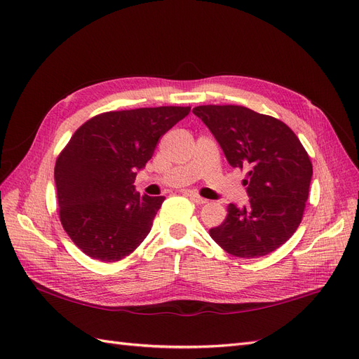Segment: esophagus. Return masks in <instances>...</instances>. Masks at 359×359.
I'll list each match as a JSON object with an SVG mask.
<instances>
[{
    "mask_svg": "<svg viewBox=\"0 0 359 359\" xmlns=\"http://www.w3.org/2000/svg\"><path fill=\"white\" fill-rule=\"evenodd\" d=\"M187 196H189V199H190L191 202H194V203H196V205H203V203L208 202V201H206V199L201 198L199 194H196V193H189Z\"/></svg>",
    "mask_w": 359,
    "mask_h": 359,
    "instance_id": "34e87169",
    "label": "esophagus"
}]
</instances>
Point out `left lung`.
Returning a JSON list of instances; mask_svg holds the SVG:
<instances>
[{"mask_svg": "<svg viewBox=\"0 0 359 359\" xmlns=\"http://www.w3.org/2000/svg\"><path fill=\"white\" fill-rule=\"evenodd\" d=\"M193 114L222 147L232 168L248 169V203H229L212 240L236 257L269 255L295 233L309 198L313 166L307 151L280 119L235 104L198 106Z\"/></svg>", "mask_w": 359, "mask_h": 359, "instance_id": "8db88e82", "label": "left lung"}]
</instances>
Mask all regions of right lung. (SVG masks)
Returning a JSON list of instances; mask_svg holds the SVG:
<instances>
[{
	"label": "right lung",
	"instance_id": "1",
	"mask_svg": "<svg viewBox=\"0 0 359 359\" xmlns=\"http://www.w3.org/2000/svg\"><path fill=\"white\" fill-rule=\"evenodd\" d=\"M189 112V106L104 112L76 130L57 158L55 184L61 224L86 256L116 262L145 240L165 196L140 194L135 178L158 139Z\"/></svg>",
	"mask_w": 359,
	"mask_h": 359
}]
</instances>
